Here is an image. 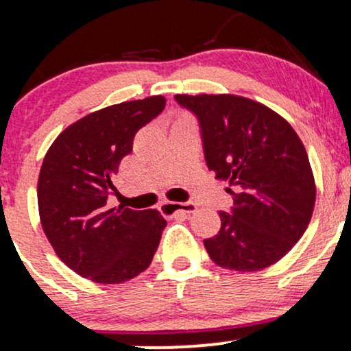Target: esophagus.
<instances>
[{
	"label": "esophagus",
	"instance_id": "obj_1",
	"mask_svg": "<svg viewBox=\"0 0 351 351\" xmlns=\"http://www.w3.org/2000/svg\"><path fill=\"white\" fill-rule=\"evenodd\" d=\"M162 209L165 213H186V215H189V213H195L196 209H198V206H196L193 201H186V203H170V201H165V203L162 204Z\"/></svg>",
	"mask_w": 351,
	"mask_h": 351
}]
</instances>
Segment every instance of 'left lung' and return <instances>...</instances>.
I'll use <instances>...</instances> for the list:
<instances>
[{"label":"left lung","mask_w":351,"mask_h":351,"mask_svg":"<svg viewBox=\"0 0 351 351\" xmlns=\"http://www.w3.org/2000/svg\"><path fill=\"white\" fill-rule=\"evenodd\" d=\"M196 117L204 160L228 180L232 208L204 247L221 267L261 271L282 259L307 229L315 181L293 128L263 104L239 95H175Z\"/></svg>","instance_id":"left-lung-1"}]
</instances>
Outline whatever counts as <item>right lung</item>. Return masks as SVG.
Returning a JSON list of instances; mask_svg holds the SVG:
<instances>
[{
  "mask_svg": "<svg viewBox=\"0 0 351 351\" xmlns=\"http://www.w3.org/2000/svg\"><path fill=\"white\" fill-rule=\"evenodd\" d=\"M165 108L162 95L88 114L52 143L38 181L47 239L64 264L99 284H120L152 263L167 221L156 209H110L112 178L140 128Z\"/></svg>",
  "mask_w": 351,
  "mask_h": 351,
  "instance_id": "1",
  "label": "right lung"
}]
</instances>
